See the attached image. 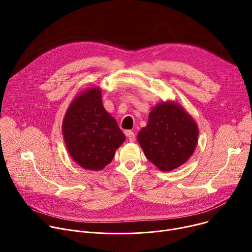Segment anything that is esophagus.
Instances as JSON below:
<instances>
[{
  "label": "esophagus",
  "instance_id": "esophagus-1",
  "mask_svg": "<svg viewBox=\"0 0 252 252\" xmlns=\"http://www.w3.org/2000/svg\"><path fill=\"white\" fill-rule=\"evenodd\" d=\"M125 133H126V135L127 136V138H128V140H129L130 142L134 141V139H135V135H134L133 131H131V130H126V131H125Z\"/></svg>",
  "mask_w": 252,
  "mask_h": 252
}]
</instances>
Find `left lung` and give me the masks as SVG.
Masks as SVG:
<instances>
[{
	"label": "left lung",
	"instance_id": "1",
	"mask_svg": "<svg viewBox=\"0 0 252 252\" xmlns=\"http://www.w3.org/2000/svg\"><path fill=\"white\" fill-rule=\"evenodd\" d=\"M136 138L151 162L161 171H170L183 165L194 153L198 126L181 104L166 100L153 107L148 125Z\"/></svg>",
	"mask_w": 252,
	"mask_h": 252
}]
</instances>
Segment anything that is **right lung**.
Returning a JSON list of instances; mask_svg holds the SVG:
<instances>
[{
	"mask_svg": "<svg viewBox=\"0 0 252 252\" xmlns=\"http://www.w3.org/2000/svg\"><path fill=\"white\" fill-rule=\"evenodd\" d=\"M62 131L73 160L85 169L95 171L112 161L126 139L117 121L104 110L98 87L87 89L70 102Z\"/></svg>",
	"mask_w": 252,
	"mask_h": 252,
	"instance_id": "right-lung-1",
	"label": "right lung"
}]
</instances>
